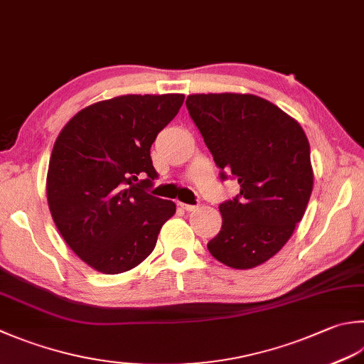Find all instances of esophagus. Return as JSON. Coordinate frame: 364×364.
<instances>
[{
	"label": "esophagus",
	"mask_w": 364,
	"mask_h": 364,
	"mask_svg": "<svg viewBox=\"0 0 364 364\" xmlns=\"http://www.w3.org/2000/svg\"><path fill=\"white\" fill-rule=\"evenodd\" d=\"M179 205H181V208H182L183 210H187V212H191V210H195V209H196V205H193V204H185V203H179Z\"/></svg>",
	"instance_id": "obj_1"
}]
</instances>
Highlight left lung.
<instances>
[{
  "label": "left lung",
  "mask_w": 364,
  "mask_h": 364,
  "mask_svg": "<svg viewBox=\"0 0 364 364\" xmlns=\"http://www.w3.org/2000/svg\"><path fill=\"white\" fill-rule=\"evenodd\" d=\"M185 105L222 179L231 174L241 187L218 208L223 223L208 244L210 255L235 269L263 264L291 237L312 193L304 129L250 93H196Z\"/></svg>",
  "instance_id": "obj_1"
}]
</instances>
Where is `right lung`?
<instances>
[{
	"mask_svg": "<svg viewBox=\"0 0 364 364\" xmlns=\"http://www.w3.org/2000/svg\"><path fill=\"white\" fill-rule=\"evenodd\" d=\"M183 100L168 93L98 101L75 114L55 141L47 203L61 237L95 271L120 274L141 264L176 214L173 201L146 187L156 177L150 147Z\"/></svg>",
	"mask_w": 364,
	"mask_h": 364,
	"instance_id": "1",
	"label": "right lung"
}]
</instances>
